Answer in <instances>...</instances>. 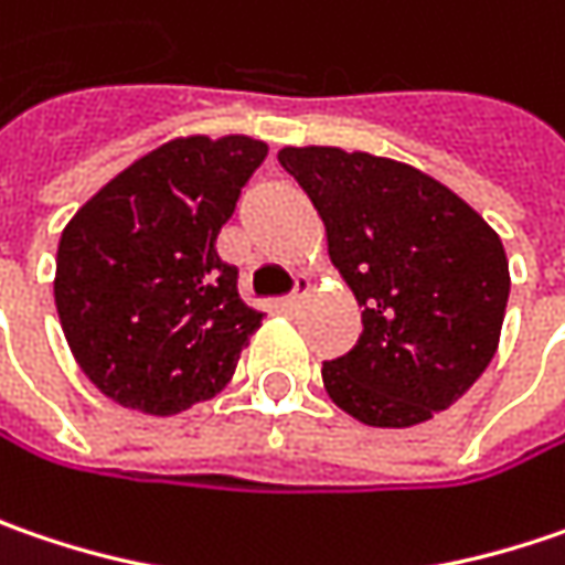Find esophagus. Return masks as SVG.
Instances as JSON below:
<instances>
[{
    "label": "esophagus",
    "instance_id": "obj_1",
    "mask_svg": "<svg viewBox=\"0 0 565 565\" xmlns=\"http://www.w3.org/2000/svg\"><path fill=\"white\" fill-rule=\"evenodd\" d=\"M311 292V279L308 276H296V282H292V292L282 298V305L286 308H298L301 301H305V296Z\"/></svg>",
    "mask_w": 565,
    "mask_h": 565
}]
</instances>
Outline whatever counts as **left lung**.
Segmentation results:
<instances>
[{"mask_svg": "<svg viewBox=\"0 0 565 565\" xmlns=\"http://www.w3.org/2000/svg\"><path fill=\"white\" fill-rule=\"evenodd\" d=\"M327 250L362 305V333L324 362L330 401L365 426L404 429L448 409L499 347L509 260L493 228L429 174L369 152L282 149Z\"/></svg>", "mask_w": 565, "mask_h": 565, "instance_id": "obj_1", "label": "left lung"}]
</instances>
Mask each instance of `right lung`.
<instances>
[{"mask_svg": "<svg viewBox=\"0 0 565 565\" xmlns=\"http://www.w3.org/2000/svg\"><path fill=\"white\" fill-rule=\"evenodd\" d=\"M267 146L174 139L72 215L56 250V311L78 369L120 407L171 416L235 375L260 311L215 250Z\"/></svg>", "mask_w": 565, "mask_h": 565, "instance_id": "add662e5", "label": "right lung"}]
</instances>
